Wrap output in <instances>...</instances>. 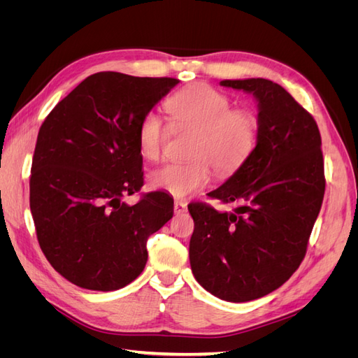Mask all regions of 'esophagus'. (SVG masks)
<instances>
[{
  "mask_svg": "<svg viewBox=\"0 0 358 358\" xmlns=\"http://www.w3.org/2000/svg\"><path fill=\"white\" fill-rule=\"evenodd\" d=\"M187 210V203L182 201V200H176L175 201V212L176 213H183Z\"/></svg>",
  "mask_w": 358,
  "mask_h": 358,
  "instance_id": "1",
  "label": "esophagus"
}]
</instances>
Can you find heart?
Masks as SVG:
<instances>
[{
  "label": "heart",
  "mask_w": 358,
  "mask_h": 358,
  "mask_svg": "<svg viewBox=\"0 0 358 358\" xmlns=\"http://www.w3.org/2000/svg\"><path fill=\"white\" fill-rule=\"evenodd\" d=\"M173 129L196 131L188 164H166L149 173L152 189L183 199L208 185L209 166L220 178L231 176L254 154L262 119L246 107H236L231 96L208 85H194L166 101ZM169 127L157 112H146L137 125L138 152L157 161L169 137Z\"/></svg>",
  "instance_id": "heart-1"
}]
</instances>
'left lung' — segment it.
<instances>
[{
  "instance_id": "left-lung-1",
  "label": "left lung",
  "mask_w": 358,
  "mask_h": 358,
  "mask_svg": "<svg viewBox=\"0 0 358 358\" xmlns=\"http://www.w3.org/2000/svg\"><path fill=\"white\" fill-rule=\"evenodd\" d=\"M221 85L254 95L262 131L254 154L208 194L234 204L233 210L188 206L194 220L189 263L206 291L242 303L275 291L299 268L326 178L315 119L282 86L259 78Z\"/></svg>"
}]
</instances>
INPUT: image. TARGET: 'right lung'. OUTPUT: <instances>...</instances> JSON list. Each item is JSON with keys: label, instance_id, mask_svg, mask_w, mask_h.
<instances>
[{"label": "right lung", "instance_id": "obj_1", "mask_svg": "<svg viewBox=\"0 0 358 358\" xmlns=\"http://www.w3.org/2000/svg\"><path fill=\"white\" fill-rule=\"evenodd\" d=\"M179 83L101 71L86 78L41 124L29 208L48 262L71 284L113 291L143 272L146 242L173 216V199L143 187L140 117Z\"/></svg>", "mask_w": 358, "mask_h": 358}]
</instances>
